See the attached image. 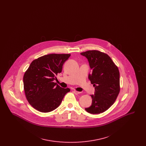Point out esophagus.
Wrapping results in <instances>:
<instances>
[{"instance_id": "1", "label": "esophagus", "mask_w": 146, "mask_h": 146, "mask_svg": "<svg viewBox=\"0 0 146 146\" xmlns=\"http://www.w3.org/2000/svg\"><path fill=\"white\" fill-rule=\"evenodd\" d=\"M73 92L76 95H78V94H80V93H81V92L77 91L76 90H73Z\"/></svg>"}]
</instances>
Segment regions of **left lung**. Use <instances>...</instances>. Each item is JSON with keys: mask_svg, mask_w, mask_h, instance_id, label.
<instances>
[{"mask_svg": "<svg viewBox=\"0 0 146 146\" xmlns=\"http://www.w3.org/2000/svg\"><path fill=\"white\" fill-rule=\"evenodd\" d=\"M89 62L91 73L88 78L95 87L91 95L92 104L85 108L91 114H100L107 111L115 101L120 91V74L111 57L97 50L80 53Z\"/></svg>", "mask_w": 146, "mask_h": 146, "instance_id": "8db88e82", "label": "left lung"}]
</instances>
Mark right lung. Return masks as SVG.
Instances as JSON below:
<instances>
[{"label": "right lung", "instance_id": "1", "mask_svg": "<svg viewBox=\"0 0 146 146\" xmlns=\"http://www.w3.org/2000/svg\"><path fill=\"white\" fill-rule=\"evenodd\" d=\"M70 54H52L33 61L23 78V87L28 102L35 110L44 113L52 111L70 92L53 82L55 76L62 72V66Z\"/></svg>", "mask_w": 146, "mask_h": 146}]
</instances>
